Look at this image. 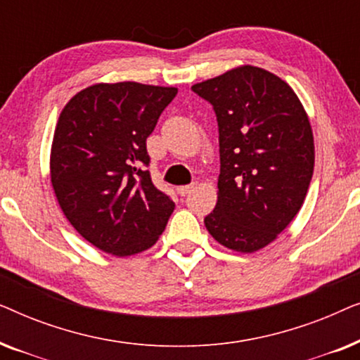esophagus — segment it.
Here are the masks:
<instances>
[{"instance_id": "obj_1", "label": "esophagus", "mask_w": 360, "mask_h": 360, "mask_svg": "<svg viewBox=\"0 0 360 360\" xmlns=\"http://www.w3.org/2000/svg\"><path fill=\"white\" fill-rule=\"evenodd\" d=\"M191 190H193V185H181V186H179V188H176V191H179V195H181V196L188 195Z\"/></svg>"}]
</instances>
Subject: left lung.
Wrapping results in <instances>:
<instances>
[{"instance_id":"left-lung-1","label":"left lung","mask_w":360,"mask_h":360,"mask_svg":"<svg viewBox=\"0 0 360 360\" xmlns=\"http://www.w3.org/2000/svg\"><path fill=\"white\" fill-rule=\"evenodd\" d=\"M219 127L218 201L205 218L221 245L252 254L274 243L303 206L314 169L304 108L287 82L240 65L191 86Z\"/></svg>"}]
</instances>
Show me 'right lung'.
Here are the masks:
<instances>
[{
    "instance_id": "obj_1",
    "label": "right lung",
    "mask_w": 360,
    "mask_h": 360,
    "mask_svg": "<svg viewBox=\"0 0 360 360\" xmlns=\"http://www.w3.org/2000/svg\"><path fill=\"white\" fill-rule=\"evenodd\" d=\"M179 88L137 82L95 83L58 116L51 184L58 206L103 252H144L164 233L175 203L152 184L146 139Z\"/></svg>"
}]
</instances>
